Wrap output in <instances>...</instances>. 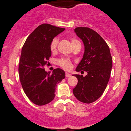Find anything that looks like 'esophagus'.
Returning a JSON list of instances; mask_svg holds the SVG:
<instances>
[{
    "label": "esophagus",
    "mask_w": 131,
    "mask_h": 131,
    "mask_svg": "<svg viewBox=\"0 0 131 131\" xmlns=\"http://www.w3.org/2000/svg\"><path fill=\"white\" fill-rule=\"evenodd\" d=\"M71 74L68 73V72H66V73H65L66 77H71Z\"/></svg>",
    "instance_id": "obj_1"
}]
</instances>
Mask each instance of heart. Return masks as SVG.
<instances>
[{"mask_svg":"<svg viewBox=\"0 0 131 131\" xmlns=\"http://www.w3.org/2000/svg\"><path fill=\"white\" fill-rule=\"evenodd\" d=\"M58 42H59V38L57 37H54L51 40L50 43V49L52 52H54L56 50ZM71 42L73 47L75 45L79 43H80L77 39H75V38L71 39ZM56 63L59 66H60V67L63 68L64 69H67V70L71 69V67H72V62L69 59H67V58H60V59H57L56 60Z\"/></svg>","mask_w":131,"mask_h":131,"instance_id":"obj_1","label":"heart"}]
</instances>
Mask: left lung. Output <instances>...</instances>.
I'll use <instances>...</instances> for the list:
<instances>
[{
  "label": "left lung",
  "instance_id": "1",
  "mask_svg": "<svg viewBox=\"0 0 131 131\" xmlns=\"http://www.w3.org/2000/svg\"><path fill=\"white\" fill-rule=\"evenodd\" d=\"M74 31L82 40L85 52L76 68L77 72L86 71L85 77L75 74L78 79L73 94L85 103H91L100 98L107 86L112 67L110 48L96 31L88 27H77Z\"/></svg>",
  "mask_w": 131,
  "mask_h": 131
}]
</instances>
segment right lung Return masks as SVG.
Returning <instances> with one entry per match:
<instances>
[{
    "label": "right lung",
    "mask_w": 131,
    "mask_h": 131,
    "mask_svg": "<svg viewBox=\"0 0 131 131\" xmlns=\"http://www.w3.org/2000/svg\"><path fill=\"white\" fill-rule=\"evenodd\" d=\"M48 24L40 25L28 37L22 47L19 64L20 81L25 93L33 103L46 105L53 100L57 84L65 77L64 71H45L51 56L50 43L64 30Z\"/></svg>",
    "instance_id": "obj_1"
}]
</instances>
